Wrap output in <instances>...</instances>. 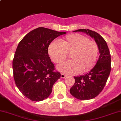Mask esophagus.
<instances>
[{
    "label": "esophagus",
    "instance_id": "esophagus-1",
    "mask_svg": "<svg viewBox=\"0 0 121 121\" xmlns=\"http://www.w3.org/2000/svg\"><path fill=\"white\" fill-rule=\"evenodd\" d=\"M65 77H66V75H65L64 74H61V78H64Z\"/></svg>",
    "mask_w": 121,
    "mask_h": 121
}]
</instances>
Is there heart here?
Segmentation results:
<instances>
[{
  "mask_svg": "<svg viewBox=\"0 0 121 121\" xmlns=\"http://www.w3.org/2000/svg\"><path fill=\"white\" fill-rule=\"evenodd\" d=\"M49 56L56 63L64 61L67 53L71 60L60 64L57 69L66 74L87 72L96 64L99 48L95 41L81 34H71L49 45Z\"/></svg>",
  "mask_w": 121,
  "mask_h": 121,
  "instance_id": "heart-1",
  "label": "heart"
}]
</instances>
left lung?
I'll return each mask as SVG.
<instances>
[{
  "instance_id": "left-lung-1",
  "label": "left lung",
  "mask_w": 121,
  "mask_h": 121,
  "mask_svg": "<svg viewBox=\"0 0 121 121\" xmlns=\"http://www.w3.org/2000/svg\"><path fill=\"white\" fill-rule=\"evenodd\" d=\"M73 32H82L95 39L100 54L96 64L87 73L74 77L75 83L70 89L73 96L80 100H89L102 91L111 70V58L107 43L100 35L90 29H80Z\"/></svg>"
}]
</instances>
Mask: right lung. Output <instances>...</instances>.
<instances>
[{
  "label": "right lung",
  "mask_w": 121,
  "mask_h": 121,
  "mask_svg": "<svg viewBox=\"0 0 121 121\" xmlns=\"http://www.w3.org/2000/svg\"><path fill=\"white\" fill-rule=\"evenodd\" d=\"M66 32L39 27L27 34L16 48L12 67L15 84L32 101L47 99L61 74L55 71L48 48L57 37Z\"/></svg>",
  "instance_id": "add662e5"
}]
</instances>
